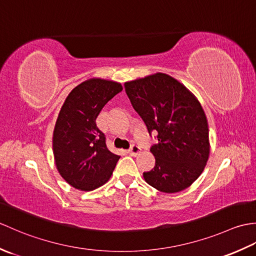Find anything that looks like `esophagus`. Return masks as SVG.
<instances>
[{
	"label": "esophagus",
	"instance_id": "1",
	"mask_svg": "<svg viewBox=\"0 0 256 256\" xmlns=\"http://www.w3.org/2000/svg\"><path fill=\"white\" fill-rule=\"evenodd\" d=\"M140 153V146H138V145H135V144H133L131 146V148L128 150V154L132 155V156H136Z\"/></svg>",
	"mask_w": 256,
	"mask_h": 256
}]
</instances>
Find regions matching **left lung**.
<instances>
[{
    "label": "left lung",
    "mask_w": 256,
    "mask_h": 256,
    "mask_svg": "<svg viewBox=\"0 0 256 256\" xmlns=\"http://www.w3.org/2000/svg\"><path fill=\"white\" fill-rule=\"evenodd\" d=\"M125 92L148 132L158 143L150 148L155 167L145 182L162 192L188 188L204 172L209 158V128L200 102L170 74L157 72L128 81Z\"/></svg>",
    "instance_id": "8db88e82"
}]
</instances>
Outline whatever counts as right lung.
<instances>
[{
  "label": "right lung",
  "instance_id": "obj_1",
  "mask_svg": "<svg viewBox=\"0 0 256 256\" xmlns=\"http://www.w3.org/2000/svg\"><path fill=\"white\" fill-rule=\"evenodd\" d=\"M123 90L112 80L91 78L72 90L52 134L55 164L70 186L91 192L110 179L120 156L108 150L96 120L102 108Z\"/></svg>",
  "mask_w": 256,
  "mask_h": 256
}]
</instances>
